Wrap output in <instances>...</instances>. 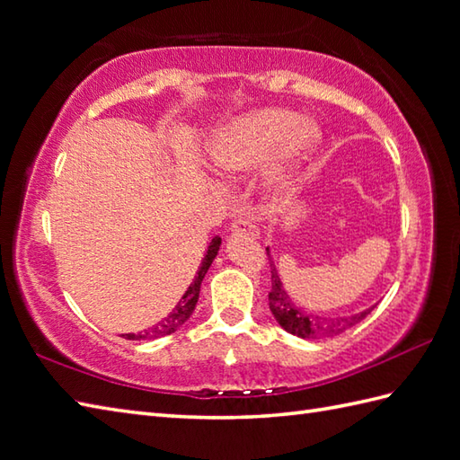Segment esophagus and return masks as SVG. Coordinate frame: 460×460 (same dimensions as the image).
I'll return each instance as SVG.
<instances>
[{
    "instance_id": "esophagus-1",
    "label": "esophagus",
    "mask_w": 460,
    "mask_h": 460,
    "mask_svg": "<svg viewBox=\"0 0 460 460\" xmlns=\"http://www.w3.org/2000/svg\"><path fill=\"white\" fill-rule=\"evenodd\" d=\"M229 229H231L233 233H247V234H252V237H256V234H259V229H256L254 223L249 221V219H243V217L233 219Z\"/></svg>"
}]
</instances>
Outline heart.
Segmentation results:
<instances>
[{
    "label": "heart",
    "instance_id": "b5f03b06",
    "mask_svg": "<svg viewBox=\"0 0 460 460\" xmlns=\"http://www.w3.org/2000/svg\"><path fill=\"white\" fill-rule=\"evenodd\" d=\"M317 125L300 113L262 108L244 113L213 137L209 158L223 174H243L270 163L266 186L276 194L290 191L305 160L319 145Z\"/></svg>",
    "mask_w": 460,
    "mask_h": 460
}]
</instances>
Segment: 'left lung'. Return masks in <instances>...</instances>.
Wrapping results in <instances>:
<instances>
[{
	"label": "left lung",
	"instance_id": "8db88e82",
	"mask_svg": "<svg viewBox=\"0 0 460 460\" xmlns=\"http://www.w3.org/2000/svg\"><path fill=\"white\" fill-rule=\"evenodd\" d=\"M266 254H269L270 272H272V290L269 294V305L276 322H279V325L286 329L288 333L302 339L335 337L343 333V331L360 323L362 319L375 309V307H368L360 314L349 315V317H337V319H327V317H319L315 314H309L307 309L296 305L292 296L284 290L279 270H276V266L272 264L269 249H266Z\"/></svg>",
	"mask_w": 460,
	"mask_h": 460
}]
</instances>
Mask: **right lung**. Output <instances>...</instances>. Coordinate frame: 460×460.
I'll return each mask as SVG.
<instances>
[{
	"instance_id": "obj_1",
	"label": "right lung",
	"mask_w": 460,
	"mask_h": 460,
	"mask_svg": "<svg viewBox=\"0 0 460 460\" xmlns=\"http://www.w3.org/2000/svg\"><path fill=\"white\" fill-rule=\"evenodd\" d=\"M219 247H221V237H213L211 243H209V247H208V252H206V256H204V261H201L199 269H198V272H196L194 282H191V284L188 286L186 294L180 297V302L174 305L172 312H170V314L163 319V322H158V323L153 325L151 329H145L143 333H127V335H123V337L129 339V341H153V339L166 337V335H170V333H174V331H176L178 327L184 325V323L188 322V319H190L191 312H194V309H196L198 297H199L201 280H204V276H206V272L209 270V266H211L213 259H216V256H217Z\"/></svg>"
}]
</instances>
